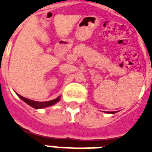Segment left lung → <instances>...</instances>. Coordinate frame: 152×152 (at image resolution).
Wrapping results in <instances>:
<instances>
[{"label": "left lung", "mask_w": 152, "mask_h": 152, "mask_svg": "<svg viewBox=\"0 0 152 152\" xmlns=\"http://www.w3.org/2000/svg\"><path fill=\"white\" fill-rule=\"evenodd\" d=\"M117 113L116 111H113V112H107V113H111V114H113V113Z\"/></svg>", "instance_id": "left-lung-1"}]
</instances>
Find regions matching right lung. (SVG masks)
<instances>
[{
    "mask_svg": "<svg viewBox=\"0 0 152 152\" xmlns=\"http://www.w3.org/2000/svg\"><path fill=\"white\" fill-rule=\"evenodd\" d=\"M16 95H17L23 101L25 102L27 105H29V106H31V107H33V108L34 109L46 108V107H48V106H53V105H54V104H56L61 100V96H59V97H57V99H55L50 100V101L48 102H37L34 101V100H31L28 99H26V98L23 97V96H21L20 95L17 94V93H16Z\"/></svg>",
    "mask_w": 152,
    "mask_h": 152,
    "instance_id": "obj_1",
    "label": "right lung"
}]
</instances>
